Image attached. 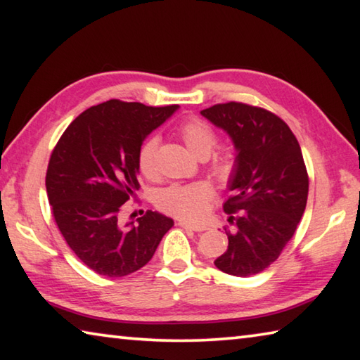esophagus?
<instances>
[{
  "label": "esophagus",
  "instance_id": "obj_1",
  "mask_svg": "<svg viewBox=\"0 0 360 360\" xmlns=\"http://www.w3.org/2000/svg\"><path fill=\"white\" fill-rule=\"evenodd\" d=\"M179 225L184 229H191L195 231H203L206 230V225L203 224H193V222H188V221H179Z\"/></svg>",
  "mask_w": 360,
  "mask_h": 360
}]
</instances>
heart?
<instances>
[{"label":"heart","instance_id":"heart-1","mask_svg":"<svg viewBox=\"0 0 360 360\" xmlns=\"http://www.w3.org/2000/svg\"><path fill=\"white\" fill-rule=\"evenodd\" d=\"M181 138L186 143L192 154L200 157H208L216 146V133L210 125L198 119H191L182 124ZM158 148V139L155 136L148 138L138 150V168L146 178H154L157 172L155 155ZM212 169L221 178H229L233 172V158L230 154L217 157L212 163ZM212 191L206 182H192V184H173L158 193L157 203L163 211L169 214L197 219L208 208Z\"/></svg>","mask_w":360,"mask_h":360}]
</instances>
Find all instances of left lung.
Instances as JSON below:
<instances>
[{
  "label": "left lung",
  "mask_w": 360,
  "mask_h": 360,
  "mask_svg": "<svg viewBox=\"0 0 360 360\" xmlns=\"http://www.w3.org/2000/svg\"><path fill=\"white\" fill-rule=\"evenodd\" d=\"M202 115L227 133L236 152L224 203L229 248L214 260L231 276H251L275 262L294 236L308 198V174L294 133L270 111L245 103H224ZM238 212L239 216H231Z\"/></svg>",
  "instance_id": "8db88e82"
}]
</instances>
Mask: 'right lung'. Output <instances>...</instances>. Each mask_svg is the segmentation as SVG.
I'll return each mask as SVG.
<instances>
[{
  "mask_svg": "<svg viewBox=\"0 0 360 360\" xmlns=\"http://www.w3.org/2000/svg\"><path fill=\"white\" fill-rule=\"evenodd\" d=\"M178 109L109 100L77 115L52 152L46 188L53 217L71 251L98 275L143 268L174 225L157 211L120 225L119 212L139 187L143 141Z\"/></svg>",
  "mask_w": 360,
  "mask_h": 360,
  "instance_id": "obj_1",
  "label": "right lung"
}]
</instances>
